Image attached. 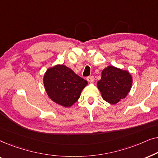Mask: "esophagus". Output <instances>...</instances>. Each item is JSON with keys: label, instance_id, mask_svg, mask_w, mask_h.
Here are the masks:
<instances>
[{"label": "esophagus", "instance_id": "1", "mask_svg": "<svg viewBox=\"0 0 158 158\" xmlns=\"http://www.w3.org/2000/svg\"><path fill=\"white\" fill-rule=\"evenodd\" d=\"M94 80H95V78H94V76H89V77H87V81L89 82V83H94Z\"/></svg>", "mask_w": 158, "mask_h": 158}]
</instances>
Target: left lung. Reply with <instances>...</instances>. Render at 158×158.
<instances>
[{
	"label": "left lung",
	"instance_id": "left-lung-1",
	"mask_svg": "<svg viewBox=\"0 0 158 158\" xmlns=\"http://www.w3.org/2000/svg\"><path fill=\"white\" fill-rule=\"evenodd\" d=\"M131 85L130 73L112 65L103 69L101 78L97 83L103 99L111 104H116L124 99L130 91Z\"/></svg>",
	"mask_w": 158,
	"mask_h": 158
}]
</instances>
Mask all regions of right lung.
<instances>
[{"label": "right lung", "mask_w": 158, "mask_h": 158, "mask_svg": "<svg viewBox=\"0 0 158 158\" xmlns=\"http://www.w3.org/2000/svg\"><path fill=\"white\" fill-rule=\"evenodd\" d=\"M43 82L51 100L64 107L72 106L88 84L85 80L64 64L47 69Z\"/></svg>", "instance_id": "obj_1"}]
</instances>
